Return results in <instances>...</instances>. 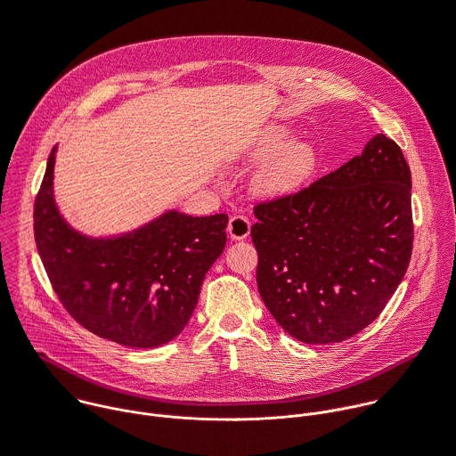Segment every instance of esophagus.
Instances as JSON below:
<instances>
[{"mask_svg":"<svg viewBox=\"0 0 456 456\" xmlns=\"http://www.w3.org/2000/svg\"><path fill=\"white\" fill-rule=\"evenodd\" d=\"M251 232V223L244 216H233L228 223V235L233 240H244Z\"/></svg>","mask_w":456,"mask_h":456,"instance_id":"esophagus-1","label":"esophagus"}]
</instances>
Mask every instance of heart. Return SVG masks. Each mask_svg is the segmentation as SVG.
Here are the masks:
<instances>
[{"label": "heart", "instance_id": "1", "mask_svg": "<svg viewBox=\"0 0 456 456\" xmlns=\"http://www.w3.org/2000/svg\"><path fill=\"white\" fill-rule=\"evenodd\" d=\"M265 164L255 176V189L267 198H285L305 187L321 167V153L310 141H292L285 126L267 128L248 151Z\"/></svg>", "mask_w": 456, "mask_h": 456}]
</instances>
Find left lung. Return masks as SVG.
<instances>
[{"label": "left lung", "instance_id": "8db88e82", "mask_svg": "<svg viewBox=\"0 0 456 456\" xmlns=\"http://www.w3.org/2000/svg\"><path fill=\"white\" fill-rule=\"evenodd\" d=\"M255 217L256 283L271 315L305 344L340 342L381 314L406 273L410 167L379 134L308 189L256 205Z\"/></svg>", "mask_w": 456, "mask_h": 456}]
</instances>
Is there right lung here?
I'll return each instance as SVG.
<instances>
[{
  "label": "right lung",
  "instance_id": "1",
  "mask_svg": "<svg viewBox=\"0 0 456 456\" xmlns=\"http://www.w3.org/2000/svg\"><path fill=\"white\" fill-rule=\"evenodd\" d=\"M57 146L36 200V242L64 308L89 331L128 347L178 337L201 283L226 244V214L194 217L167 208L123 233L87 235L55 200Z\"/></svg>",
  "mask_w": 456,
  "mask_h": 456
}]
</instances>
